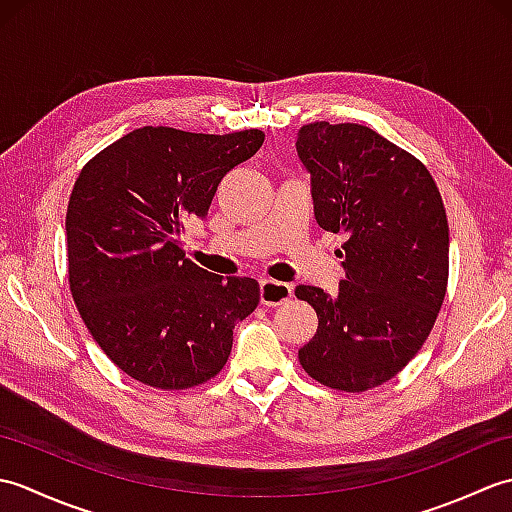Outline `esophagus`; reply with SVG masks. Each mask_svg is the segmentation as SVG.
<instances>
[{
	"instance_id": "esophagus-1",
	"label": "esophagus",
	"mask_w": 512,
	"mask_h": 512,
	"mask_svg": "<svg viewBox=\"0 0 512 512\" xmlns=\"http://www.w3.org/2000/svg\"><path fill=\"white\" fill-rule=\"evenodd\" d=\"M292 295V288L284 281H275V279H262L259 284V301L264 306H281V303L288 301Z\"/></svg>"
}]
</instances>
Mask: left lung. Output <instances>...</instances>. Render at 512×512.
<instances>
[{"mask_svg":"<svg viewBox=\"0 0 512 512\" xmlns=\"http://www.w3.org/2000/svg\"><path fill=\"white\" fill-rule=\"evenodd\" d=\"M297 154L319 226L347 237L334 295L295 288L319 317L299 363L358 394L394 378L433 330L449 281L447 211L429 169L365 125H303Z\"/></svg>","mask_w":512,"mask_h":512,"instance_id":"8db88e82","label":"left lung"}]
</instances>
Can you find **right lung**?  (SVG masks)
Here are the masks:
<instances>
[{
	"instance_id": "right-lung-1",
	"label": "right lung",
	"mask_w": 512,
	"mask_h": 512,
	"mask_svg": "<svg viewBox=\"0 0 512 512\" xmlns=\"http://www.w3.org/2000/svg\"><path fill=\"white\" fill-rule=\"evenodd\" d=\"M264 132L224 136L140 127L79 173L65 215L68 281L92 339L127 376L189 389L222 372L233 328L259 303L250 277L213 275L184 257V222L209 213L228 171Z\"/></svg>"
}]
</instances>
